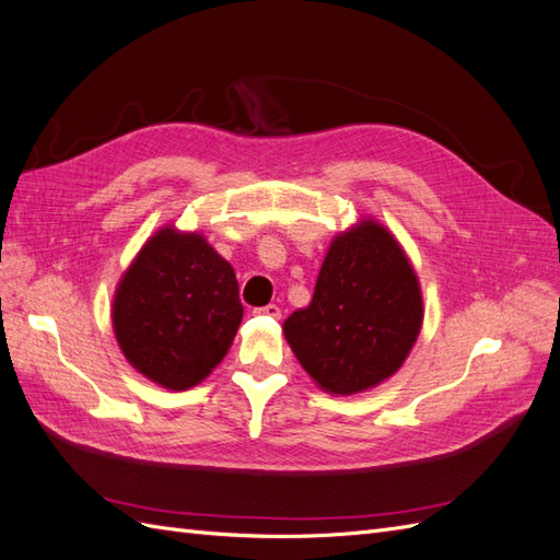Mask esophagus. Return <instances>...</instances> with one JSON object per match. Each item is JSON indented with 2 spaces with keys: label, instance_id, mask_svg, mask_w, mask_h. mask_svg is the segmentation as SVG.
Masks as SVG:
<instances>
[{
  "label": "esophagus",
  "instance_id": "1",
  "mask_svg": "<svg viewBox=\"0 0 560 560\" xmlns=\"http://www.w3.org/2000/svg\"><path fill=\"white\" fill-rule=\"evenodd\" d=\"M254 315H259V317H273V319H280L282 311L276 306V303H268V306H264V308H254Z\"/></svg>",
  "mask_w": 560,
  "mask_h": 560
}]
</instances>
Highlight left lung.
<instances>
[{"label": "left lung", "mask_w": 560, "mask_h": 560, "mask_svg": "<svg viewBox=\"0 0 560 560\" xmlns=\"http://www.w3.org/2000/svg\"><path fill=\"white\" fill-rule=\"evenodd\" d=\"M425 306L409 254L374 217L338 231L306 308L282 331L313 383L360 395L393 378L416 346Z\"/></svg>", "instance_id": "left-lung-1"}]
</instances>
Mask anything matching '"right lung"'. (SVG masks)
<instances>
[{
  "label": "right lung",
  "instance_id": "obj_1",
  "mask_svg": "<svg viewBox=\"0 0 560 560\" xmlns=\"http://www.w3.org/2000/svg\"><path fill=\"white\" fill-rule=\"evenodd\" d=\"M241 319L233 266L200 231L175 224L149 235L112 299V327L124 358L175 393L212 374Z\"/></svg>",
  "mask_w": 560,
  "mask_h": 560
}]
</instances>
